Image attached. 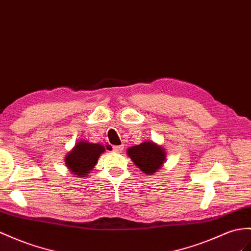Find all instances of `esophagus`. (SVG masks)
<instances>
[{
	"label": "esophagus",
	"mask_w": 251,
	"mask_h": 251,
	"mask_svg": "<svg viewBox=\"0 0 251 251\" xmlns=\"http://www.w3.org/2000/svg\"><path fill=\"white\" fill-rule=\"evenodd\" d=\"M112 151L115 152H120L123 151V145H117V146H113L112 147Z\"/></svg>",
	"instance_id": "esophagus-1"
}]
</instances>
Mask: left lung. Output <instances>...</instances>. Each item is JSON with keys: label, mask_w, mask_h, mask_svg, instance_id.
I'll return each mask as SVG.
<instances>
[{"label": "left lung", "mask_w": 251, "mask_h": 251, "mask_svg": "<svg viewBox=\"0 0 251 251\" xmlns=\"http://www.w3.org/2000/svg\"><path fill=\"white\" fill-rule=\"evenodd\" d=\"M127 153L133 163L146 175H152L161 168L165 160V151L163 149L152 142L134 145L128 149Z\"/></svg>", "instance_id": "8db88e82"}]
</instances>
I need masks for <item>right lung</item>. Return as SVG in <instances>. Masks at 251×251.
I'll use <instances>...</instances> for the list:
<instances>
[{
	"mask_svg": "<svg viewBox=\"0 0 251 251\" xmlns=\"http://www.w3.org/2000/svg\"><path fill=\"white\" fill-rule=\"evenodd\" d=\"M105 151L104 146L89 142H78L66 157L67 168L78 177H85L98 162L100 153Z\"/></svg>",
	"mask_w": 251,
	"mask_h": 251,
	"instance_id": "add662e5",
	"label": "right lung"
}]
</instances>
